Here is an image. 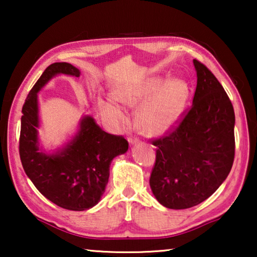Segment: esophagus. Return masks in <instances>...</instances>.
<instances>
[{"label":"esophagus","instance_id":"1","mask_svg":"<svg viewBox=\"0 0 257 257\" xmlns=\"http://www.w3.org/2000/svg\"><path fill=\"white\" fill-rule=\"evenodd\" d=\"M127 140H128V143L131 144V145H137V144L140 143V139L137 138V137H128Z\"/></svg>","mask_w":257,"mask_h":257}]
</instances>
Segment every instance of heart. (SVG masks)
Wrapping results in <instances>:
<instances>
[{
    "label": "heart",
    "instance_id": "1",
    "mask_svg": "<svg viewBox=\"0 0 257 257\" xmlns=\"http://www.w3.org/2000/svg\"><path fill=\"white\" fill-rule=\"evenodd\" d=\"M160 76L150 77L143 82L119 87L114 97L128 106H142L138 122L143 132L160 136L172 130L180 119L189 97L188 84L181 78L166 80ZM100 110L107 119L117 125L127 122V113L114 99L100 100Z\"/></svg>",
    "mask_w": 257,
    "mask_h": 257
}]
</instances>
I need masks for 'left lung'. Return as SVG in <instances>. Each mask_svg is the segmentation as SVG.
Returning <instances> with one entry per match:
<instances>
[{
    "label": "left lung",
    "mask_w": 257,
    "mask_h": 257,
    "mask_svg": "<svg viewBox=\"0 0 257 257\" xmlns=\"http://www.w3.org/2000/svg\"><path fill=\"white\" fill-rule=\"evenodd\" d=\"M193 104L173 132L153 140L156 164L150 186L161 205L186 209L208 199L226 180L235 156V114L216 77L193 59Z\"/></svg>",
    "instance_id": "1"
}]
</instances>
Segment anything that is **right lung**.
<instances>
[{"label": "right lung", "mask_w": 257, "mask_h": 257, "mask_svg": "<svg viewBox=\"0 0 257 257\" xmlns=\"http://www.w3.org/2000/svg\"><path fill=\"white\" fill-rule=\"evenodd\" d=\"M57 75L79 77L80 71L62 62L49 65L42 73L22 108L20 157L24 172L41 194L62 208L86 210L99 202L112 160L126 153L128 143L124 137L103 131L91 115H84L76 135L64 146L52 152L42 149L37 93Z\"/></svg>", "instance_id": "1"}]
</instances>
